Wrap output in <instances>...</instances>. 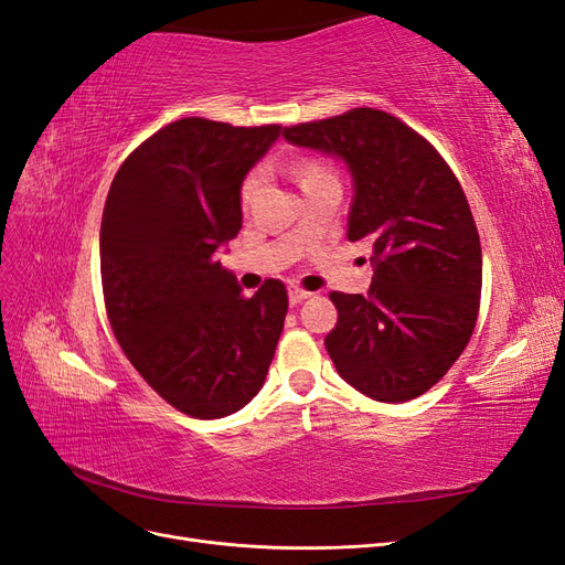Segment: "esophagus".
<instances>
[{
  "label": "esophagus",
  "mask_w": 565,
  "mask_h": 565,
  "mask_svg": "<svg viewBox=\"0 0 565 565\" xmlns=\"http://www.w3.org/2000/svg\"><path fill=\"white\" fill-rule=\"evenodd\" d=\"M309 297H311V292H306V289H301V287H297V285L289 287V303H292V306L301 303L303 299H309Z\"/></svg>",
  "instance_id": "34e87169"
}]
</instances>
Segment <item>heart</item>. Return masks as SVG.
<instances>
[{
	"instance_id": "b5f03b06",
	"label": "heart",
	"mask_w": 565,
	"mask_h": 565,
	"mask_svg": "<svg viewBox=\"0 0 565 565\" xmlns=\"http://www.w3.org/2000/svg\"><path fill=\"white\" fill-rule=\"evenodd\" d=\"M295 174H297V179H299L301 185L311 183V181H316V179H320V177H330L328 169H324L320 162H313V160L299 162V164L295 167ZM259 185H262V172H252V174L247 177L245 185H243V198L249 200V198L256 193V188H259Z\"/></svg>"
}]
</instances>
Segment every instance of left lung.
Segmentation results:
<instances>
[{"mask_svg": "<svg viewBox=\"0 0 565 565\" xmlns=\"http://www.w3.org/2000/svg\"><path fill=\"white\" fill-rule=\"evenodd\" d=\"M282 136L347 167V235L372 245L367 297L330 295L339 318L324 349L339 377L382 403L422 396L469 344L481 301V243L465 191L436 148L384 110L355 108Z\"/></svg>", "mask_w": 565, "mask_h": 565, "instance_id": "8db88e82", "label": "left lung"}]
</instances>
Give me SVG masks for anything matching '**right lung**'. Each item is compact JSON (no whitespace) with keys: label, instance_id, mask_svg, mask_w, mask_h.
Returning a JSON list of instances; mask_svg holds the SVG:
<instances>
[{"label":"right lung","instance_id":"obj_1","mask_svg":"<svg viewBox=\"0 0 565 565\" xmlns=\"http://www.w3.org/2000/svg\"><path fill=\"white\" fill-rule=\"evenodd\" d=\"M280 127L185 117L119 167L100 221V280L110 328L160 396L198 419L245 407L266 382L287 289L243 287L216 249L243 228V181Z\"/></svg>","mask_w":565,"mask_h":565}]
</instances>
